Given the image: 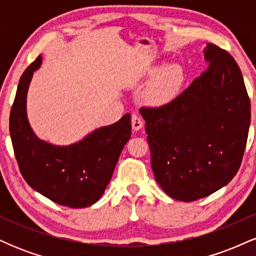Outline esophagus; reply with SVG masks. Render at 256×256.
<instances>
[{
    "label": "esophagus",
    "mask_w": 256,
    "mask_h": 256,
    "mask_svg": "<svg viewBox=\"0 0 256 256\" xmlns=\"http://www.w3.org/2000/svg\"><path fill=\"white\" fill-rule=\"evenodd\" d=\"M131 125H132V130L134 131H140V128H143V120L137 116V114H134L131 116Z\"/></svg>",
    "instance_id": "obj_1"
}]
</instances>
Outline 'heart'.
Instances as JSON below:
<instances>
[{
	"label": "heart",
	"mask_w": 256,
	"mask_h": 256,
	"mask_svg": "<svg viewBox=\"0 0 256 256\" xmlns=\"http://www.w3.org/2000/svg\"><path fill=\"white\" fill-rule=\"evenodd\" d=\"M149 70L146 74L152 76L144 90V98L152 104H166L178 96L183 86L185 73L178 64H170Z\"/></svg>",
	"instance_id": "heart-1"
}]
</instances>
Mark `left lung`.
Returning <instances> with one entry per match:
<instances>
[{"mask_svg": "<svg viewBox=\"0 0 256 256\" xmlns=\"http://www.w3.org/2000/svg\"><path fill=\"white\" fill-rule=\"evenodd\" d=\"M208 68L178 98L140 108L155 180L172 198L210 196L236 176L244 152L250 100L234 58L208 43Z\"/></svg>", "mask_w": 256, "mask_h": 256, "instance_id": "8db88e82", "label": "left lung"}]
</instances>
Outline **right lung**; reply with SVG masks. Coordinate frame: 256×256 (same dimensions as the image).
Listing matches in <instances>:
<instances>
[{"instance_id":"add662e5","label":"right lung","mask_w":256,"mask_h":256,"mask_svg":"<svg viewBox=\"0 0 256 256\" xmlns=\"http://www.w3.org/2000/svg\"><path fill=\"white\" fill-rule=\"evenodd\" d=\"M42 64L38 56L18 85L12 106L10 132L18 165L34 190L55 204L71 208L89 207L104 195L120 152L131 136V116L96 128L78 142L56 146L40 140L28 119L26 100L34 72Z\"/></svg>"}]
</instances>
